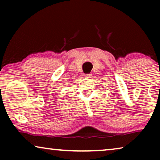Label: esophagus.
Returning <instances> with one entry per match:
<instances>
[{
  "instance_id": "esophagus-1",
  "label": "esophagus",
  "mask_w": 160,
  "mask_h": 160,
  "mask_svg": "<svg viewBox=\"0 0 160 160\" xmlns=\"http://www.w3.org/2000/svg\"><path fill=\"white\" fill-rule=\"evenodd\" d=\"M85 78H91L92 77V74H86V75H85V76H84Z\"/></svg>"
}]
</instances>
